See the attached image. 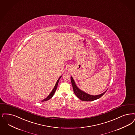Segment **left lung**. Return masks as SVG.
Wrapping results in <instances>:
<instances>
[{
    "instance_id": "8db88e82",
    "label": "left lung",
    "mask_w": 135,
    "mask_h": 135,
    "mask_svg": "<svg viewBox=\"0 0 135 135\" xmlns=\"http://www.w3.org/2000/svg\"><path fill=\"white\" fill-rule=\"evenodd\" d=\"M71 81L73 91H74L75 94L76 95L77 97L82 101L90 102V101H93V100H96V99L99 98L100 97H102L103 95L105 93V92L107 91V90H106L105 91L103 92L102 94H100L98 95H90V94H89L86 92L82 91L80 89H79L76 85L75 82L74 80V79L72 76H71Z\"/></svg>"
}]
</instances>
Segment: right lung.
<instances>
[{
  "mask_svg": "<svg viewBox=\"0 0 135 135\" xmlns=\"http://www.w3.org/2000/svg\"><path fill=\"white\" fill-rule=\"evenodd\" d=\"M61 77H62V76H61L59 78V79H58V80L56 82V84H55V86L54 87V88L53 89V90H52V91L51 92V93H50V94H49L48 96L46 97V98H45V99H44L43 100H42L41 102H45V101L48 100L50 99H51L52 97H53L54 93H55V92L56 91V89H57V88L58 84V82H59V81L60 79L61 78Z\"/></svg>",
  "mask_w": 135,
  "mask_h": 135,
  "instance_id": "right-lung-1",
  "label": "right lung"
}]
</instances>
